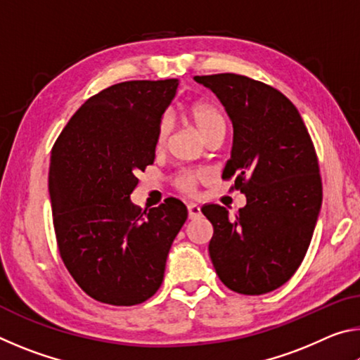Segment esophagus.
Segmentation results:
<instances>
[{
    "label": "esophagus",
    "instance_id": "esophagus-1",
    "mask_svg": "<svg viewBox=\"0 0 360 360\" xmlns=\"http://www.w3.org/2000/svg\"><path fill=\"white\" fill-rule=\"evenodd\" d=\"M187 211H188V219H197L202 214V208L197 203H188L187 205Z\"/></svg>",
    "mask_w": 360,
    "mask_h": 360
}]
</instances>
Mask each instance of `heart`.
Masks as SVG:
<instances>
[{"label":"heart","mask_w":360,"mask_h":360,"mask_svg":"<svg viewBox=\"0 0 360 360\" xmlns=\"http://www.w3.org/2000/svg\"><path fill=\"white\" fill-rule=\"evenodd\" d=\"M187 115L205 139L211 138L219 131H225V115L216 103L195 101L187 108ZM169 130H172V120L163 117L158 122L155 133L157 150H162L167 146ZM206 178H208V173L205 169H182L173 178V186L182 193H195L200 182H203Z\"/></svg>","instance_id":"b5f03b06"}]
</instances>
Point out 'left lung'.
<instances>
[{"label":"left lung","mask_w":360,"mask_h":360,"mask_svg":"<svg viewBox=\"0 0 360 360\" xmlns=\"http://www.w3.org/2000/svg\"><path fill=\"white\" fill-rule=\"evenodd\" d=\"M217 95L233 124V149L222 179L246 195L235 216L202 210L214 229L210 257L221 281L243 295L281 288L308 251L322 203L311 136L292 101L271 85L221 72L195 76Z\"/></svg>","instance_id":"8db88e82"}]
</instances>
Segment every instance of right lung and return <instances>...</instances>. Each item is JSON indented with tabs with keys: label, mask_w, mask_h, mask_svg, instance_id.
<instances>
[{
	"label": "right lung",
	"mask_w": 360,
	"mask_h": 360,
	"mask_svg": "<svg viewBox=\"0 0 360 360\" xmlns=\"http://www.w3.org/2000/svg\"><path fill=\"white\" fill-rule=\"evenodd\" d=\"M179 81H127L84 103L51 152L49 192L60 257L85 294L114 307L148 300L187 219L167 198L148 212L131 203L136 174L155 158L158 122Z\"/></svg>",
	"instance_id": "add662e5"
}]
</instances>
